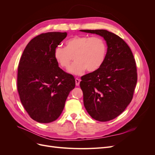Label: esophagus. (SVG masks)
I'll return each instance as SVG.
<instances>
[{
	"instance_id": "1",
	"label": "esophagus",
	"mask_w": 155,
	"mask_h": 155,
	"mask_svg": "<svg viewBox=\"0 0 155 155\" xmlns=\"http://www.w3.org/2000/svg\"><path fill=\"white\" fill-rule=\"evenodd\" d=\"M75 81H76V85L79 86V83H80V79H78V78H76V79H75Z\"/></svg>"
}]
</instances>
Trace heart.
I'll return each mask as SVG.
<instances>
[{
    "label": "heart",
    "instance_id": "heart-1",
    "mask_svg": "<svg viewBox=\"0 0 155 155\" xmlns=\"http://www.w3.org/2000/svg\"><path fill=\"white\" fill-rule=\"evenodd\" d=\"M107 44L100 37L76 35L65 42V48L58 46L53 55L60 67L67 68L73 56L74 62L68 69L69 73L81 75L87 69L94 72L104 63L107 54Z\"/></svg>",
    "mask_w": 155,
    "mask_h": 155
}]
</instances>
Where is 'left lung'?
Segmentation results:
<instances>
[{
    "mask_svg": "<svg viewBox=\"0 0 155 155\" xmlns=\"http://www.w3.org/2000/svg\"><path fill=\"white\" fill-rule=\"evenodd\" d=\"M104 37L107 45L104 63L81 77L83 104L93 119L113 120L133 99L137 82L136 62L129 46L119 36L105 30H81Z\"/></svg>",
    "mask_w": 155,
    "mask_h": 155,
    "instance_id": "8db88e82",
    "label": "left lung"
}]
</instances>
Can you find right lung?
Returning <instances> with one entry per match:
<instances>
[{"instance_id":"1","label":"right lung","mask_w":155,"mask_h":155,"mask_svg":"<svg viewBox=\"0 0 155 155\" xmlns=\"http://www.w3.org/2000/svg\"><path fill=\"white\" fill-rule=\"evenodd\" d=\"M67 32H48L36 36L27 45L18 67L17 90L22 104L39 123L57 120L70 92L76 85L71 74L64 72L53 52Z\"/></svg>"}]
</instances>
